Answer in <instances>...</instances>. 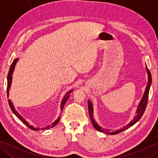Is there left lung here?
Instances as JSON below:
<instances>
[{
	"label": "left lung",
	"instance_id": "left-lung-1",
	"mask_svg": "<svg viewBox=\"0 0 158 158\" xmlns=\"http://www.w3.org/2000/svg\"><path fill=\"white\" fill-rule=\"evenodd\" d=\"M146 70H147V73L148 74V83H147V85L146 87V89H145V93H144L143 98L140 100V102L139 103V105L137 107V110H136V115L135 117V118L132 121V122H130L128 124H127L126 126H124L123 127V129H121V130H116L115 132H111L110 130H106V129H104L102 127H100V126L98 125V123H97L95 120L93 119V106H92V102H90V100H88V110H89V115L90 117V119L92 120V122L94 127H95V129L100 131V132H102L103 133H105L107 134V135H117V134L120 133L121 132H122V131L125 130L127 128H129L131 126H132L134 124H135L141 118L144 112H145V109H146V106L147 105V102H148V97H149V89H150V86L151 84H152V75H151V73L149 71V70L147 68V66H146Z\"/></svg>",
	"mask_w": 158,
	"mask_h": 158
}]
</instances>
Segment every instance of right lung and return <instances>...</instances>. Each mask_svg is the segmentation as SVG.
<instances>
[{"label":"right lung","mask_w":158,"mask_h":158,"mask_svg":"<svg viewBox=\"0 0 158 158\" xmlns=\"http://www.w3.org/2000/svg\"><path fill=\"white\" fill-rule=\"evenodd\" d=\"M18 60H19V58H15L14 60H13V63L11 64V66H10V69H9V73H8V75H7V90H6V92H7V96H8V97H9V88H11V81H12V75H13V70H14V69H15V64H16V63H17V62L18 61ZM73 92V90H70V91H69V92H67L66 94H65V96H64V98H63V99H62V102H61V105H60V109H61V110H62V109H63V108H64V105H65V103L66 102V101L67 100H68V99H69V96H70V94L71 93ZM9 106H10V108H11V110L13 111V113L15 114V115L17 116V117H18V118L22 122H23V123L25 124V125L26 126H28L29 128H31V130H47V129H49V128H51V127H54L55 126H56L57 124H58V122H59V120H60V117H59V118L57 119V120H56L54 122H53L52 125H49V126H48L47 127H42V128H39V127H37V128H36V127H34L33 126H32L31 125H29V123L26 122V121L23 118V117L19 115V114L17 112V110L15 109V108H14V106H13V103L11 102V100H9Z\"/></svg>","instance_id":"1"}]
</instances>
